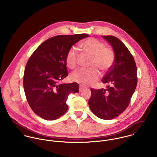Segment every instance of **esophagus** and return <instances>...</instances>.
Segmentation results:
<instances>
[{"label":"esophagus","instance_id":"34e87169","mask_svg":"<svg viewBox=\"0 0 157 157\" xmlns=\"http://www.w3.org/2000/svg\"><path fill=\"white\" fill-rule=\"evenodd\" d=\"M86 89L85 87H83V86H79V92H82L83 90H85Z\"/></svg>","mask_w":157,"mask_h":157}]
</instances>
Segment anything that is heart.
Segmentation results:
<instances>
[{
    "label": "heart",
    "instance_id": "b5f03b06",
    "mask_svg": "<svg viewBox=\"0 0 157 157\" xmlns=\"http://www.w3.org/2000/svg\"><path fill=\"white\" fill-rule=\"evenodd\" d=\"M80 47L92 56L88 69H80L71 74L72 81L86 86L97 81L100 77L98 68L102 72L108 71L112 67L115 56L111 49L106 48L103 42L95 38H90L80 44ZM79 53L78 49L72 47L67 52L66 62L67 67L74 69L77 67Z\"/></svg>",
    "mask_w": 157,
    "mask_h": 157
}]
</instances>
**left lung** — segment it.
I'll return each instance as SVG.
<instances>
[{
    "label": "left lung",
    "instance_id": "1",
    "mask_svg": "<svg viewBox=\"0 0 157 157\" xmlns=\"http://www.w3.org/2000/svg\"><path fill=\"white\" fill-rule=\"evenodd\" d=\"M112 46L115 59L101 82L106 89H90L88 104L97 117L112 120L128 107L137 85L136 67L134 59L125 45L113 36H103Z\"/></svg>",
    "mask_w": 157,
    "mask_h": 157
}]
</instances>
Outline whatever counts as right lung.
Here are the masks:
<instances>
[{
    "label": "right lung",
    "mask_w": 157,
    "mask_h": 157,
    "mask_svg": "<svg viewBox=\"0 0 157 157\" xmlns=\"http://www.w3.org/2000/svg\"><path fill=\"white\" fill-rule=\"evenodd\" d=\"M88 37L87 34L56 36L45 40L31 56L25 69L23 83L28 103L38 116L54 120L67 111V96L78 92V84L59 82L68 75V51Z\"/></svg>",
    "instance_id": "obj_1"
}]
</instances>
